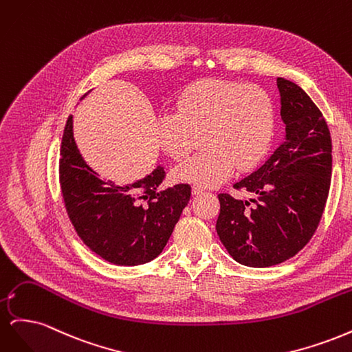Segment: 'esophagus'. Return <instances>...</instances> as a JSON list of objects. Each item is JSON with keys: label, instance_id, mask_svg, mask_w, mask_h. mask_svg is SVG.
I'll use <instances>...</instances> for the list:
<instances>
[{"label": "esophagus", "instance_id": "esophagus-1", "mask_svg": "<svg viewBox=\"0 0 352 352\" xmlns=\"http://www.w3.org/2000/svg\"><path fill=\"white\" fill-rule=\"evenodd\" d=\"M202 192H204V189H202L201 186H197V185L192 186V195H199Z\"/></svg>", "mask_w": 352, "mask_h": 352}]
</instances>
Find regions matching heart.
<instances>
[{"mask_svg":"<svg viewBox=\"0 0 352 352\" xmlns=\"http://www.w3.org/2000/svg\"><path fill=\"white\" fill-rule=\"evenodd\" d=\"M276 126L274 105L258 85L225 79H201L180 94L176 113L160 117L157 138L175 162L199 144L201 153L173 170L177 182L202 188L228 180L236 167L254 168L267 154Z\"/></svg>","mask_w":352,"mask_h":352,"instance_id":"1","label":"heart"}]
</instances>
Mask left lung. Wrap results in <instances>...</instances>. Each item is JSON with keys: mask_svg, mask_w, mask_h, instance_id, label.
<instances>
[{"mask_svg": "<svg viewBox=\"0 0 352 352\" xmlns=\"http://www.w3.org/2000/svg\"><path fill=\"white\" fill-rule=\"evenodd\" d=\"M285 140L258 170L233 185L250 201L219 194L217 235L233 260L270 267L300 252L323 216L332 179V138L322 111L291 80L278 78Z\"/></svg>", "mask_w": 352, "mask_h": 352, "instance_id": "left-lung-1", "label": "left lung"}]
</instances>
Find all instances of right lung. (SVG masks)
Masks as SVG:
<instances>
[{"mask_svg":"<svg viewBox=\"0 0 352 352\" xmlns=\"http://www.w3.org/2000/svg\"><path fill=\"white\" fill-rule=\"evenodd\" d=\"M60 186L79 238L105 261L140 265L163 251L190 198V186L163 189V167L132 185L105 182L85 163L69 116L60 146Z\"/></svg>","mask_w":352,"mask_h":352,"instance_id":"right-lung-1","label":"right lung"}]
</instances>
